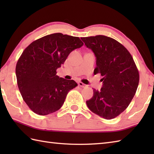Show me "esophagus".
<instances>
[{
    "label": "esophagus",
    "instance_id": "obj_1",
    "mask_svg": "<svg viewBox=\"0 0 154 154\" xmlns=\"http://www.w3.org/2000/svg\"><path fill=\"white\" fill-rule=\"evenodd\" d=\"M78 85H79L81 87H83V88H85V87H87L86 85L83 83L82 82H79V83H78Z\"/></svg>",
    "mask_w": 154,
    "mask_h": 154
}]
</instances>
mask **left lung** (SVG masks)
Instances as JSON below:
<instances>
[{"label": "left lung", "instance_id": "obj_1", "mask_svg": "<svg viewBox=\"0 0 154 154\" xmlns=\"http://www.w3.org/2000/svg\"><path fill=\"white\" fill-rule=\"evenodd\" d=\"M81 39L95 55L94 73L103 77V87L100 91L93 89L87 105L104 119H114L128 106L136 94L140 76L135 62L127 49L113 38L98 35Z\"/></svg>", "mask_w": 154, "mask_h": 154}]
</instances>
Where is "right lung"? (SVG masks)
I'll list each match as a JSON object with an SVG mask.
<instances>
[{"instance_id":"right-lung-1","label":"right lung","mask_w":154,"mask_h":154,"mask_svg":"<svg viewBox=\"0 0 154 154\" xmlns=\"http://www.w3.org/2000/svg\"><path fill=\"white\" fill-rule=\"evenodd\" d=\"M83 45L79 37L55 33L34 41L22 52L16 66L18 87L24 102L35 114L48 115L63 105L77 86L56 75L71 52Z\"/></svg>"}]
</instances>
